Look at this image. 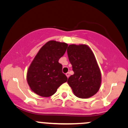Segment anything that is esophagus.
Listing matches in <instances>:
<instances>
[{"label":"esophagus","instance_id":"esophagus-1","mask_svg":"<svg viewBox=\"0 0 128 128\" xmlns=\"http://www.w3.org/2000/svg\"><path fill=\"white\" fill-rule=\"evenodd\" d=\"M66 74V76H67V78H68L69 76H70V73H69V72H67Z\"/></svg>","mask_w":128,"mask_h":128}]
</instances>
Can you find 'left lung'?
<instances>
[{
    "label": "left lung",
    "instance_id": "left-lung-1",
    "mask_svg": "<svg viewBox=\"0 0 128 128\" xmlns=\"http://www.w3.org/2000/svg\"><path fill=\"white\" fill-rule=\"evenodd\" d=\"M68 60L74 74L67 83L78 98L86 99L99 91L101 73L92 50L86 44H70L67 48Z\"/></svg>",
    "mask_w": 128,
    "mask_h": 128
}]
</instances>
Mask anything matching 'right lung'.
I'll use <instances>...</instances> for the list:
<instances>
[{
	"label": "right lung",
	"mask_w": 128,
	"mask_h": 128,
	"mask_svg": "<svg viewBox=\"0 0 128 128\" xmlns=\"http://www.w3.org/2000/svg\"><path fill=\"white\" fill-rule=\"evenodd\" d=\"M68 44L49 41L40 49L29 66L27 81L32 92L42 97H50L67 80L58 62L65 54Z\"/></svg>",
	"instance_id": "right-lung-1"
}]
</instances>
